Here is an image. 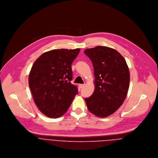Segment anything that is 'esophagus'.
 <instances>
[{"label": "esophagus", "instance_id": "obj_1", "mask_svg": "<svg viewBox=\"0 0 158 158\" xmlns=\"http://www.w3.org/2000/svg\"><path fill=\"white\" fill-rule=\"evenodd\" d=\"M84 86H85V84H80V85H79V87H80V89H82Z\"/></svg>", "mask_w": 158, "mask_h": 158}]
</instances>
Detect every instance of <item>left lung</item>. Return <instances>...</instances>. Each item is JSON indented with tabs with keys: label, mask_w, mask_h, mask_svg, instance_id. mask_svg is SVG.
Returning a JSON list of instances; mask_svg holds the SVG:
<instances>
[{
	"label": "left lung",
	"mask_w": 158,
	"mask_h": 158,
	"mask_svg": "<svg viewBox=\"0 0 158 158\" xmlns=\"http://www.w3.org/2000/svg\"><path fill=\"white\" fill-rule=\"evenodd\" d=\"M94 68L95 90L85 98L90 113L106 117L123 104L129 88L130 75L125 58L115 49L97 46L84 51Z\"/></svg>",
	"instance_id": "8db88e82"
}]
</instances>
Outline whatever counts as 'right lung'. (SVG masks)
Instances as JSON below:
<instances>
[{
  "mask_svg": "<svg viewBox=\"0 0 158 158\" xmlns=\"http://www.w3.org/2000/svg\"><path fill=\"white\" fill-rule=\"evenodd\" d=\"M80 51L54 49L42 54L34 63L28 77L29 87L40 111L50 118L66 113L77 87L72 80V63Z\"/></svg>",
  "mask_w": 158,
  "mask_h": 158,
  "instance_id": "1",
  "label": "right lung"
}]
</instances>
